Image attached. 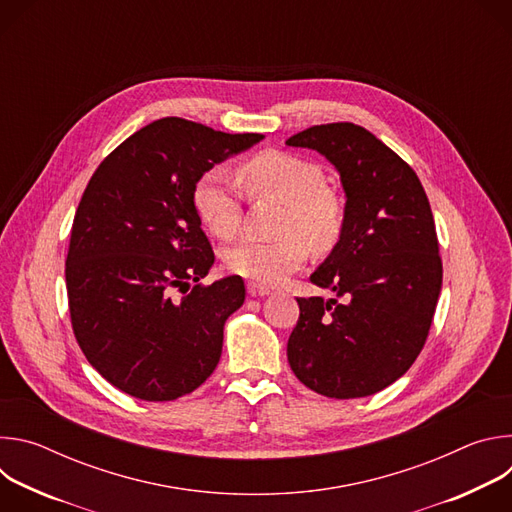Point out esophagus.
Segmentation results:
<instances>
[{
  "instance_id": "1",
  "label": "esophagus",
  "mask_w": 512,
  "mask_h": 512,
  "mask_svg": "<svg viewBox=\"0 0 512 512\" xmlns=\"http://www.w3.org/2000/svg\"><path fill=\"white\" fill-rule=\"evenodd\" d=\"M247 291L251 298H263V296H269V287L265 285H259V283H249L247 285Z\"/></svg>"
}]
</instances>
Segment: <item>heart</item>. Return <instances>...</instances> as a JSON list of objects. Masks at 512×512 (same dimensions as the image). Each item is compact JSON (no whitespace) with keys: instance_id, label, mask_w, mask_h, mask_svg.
Instances as JSON below:
<instances>
[{"instance_id":"1","label":"heart","mask_w":512,"mask_h":512,"mask_svg":"<svg viewBox=\"0 0 512 512\" xmlns=\"http://www.w3.org/2000/svg\"><path fill=\"white\" fill-rule=\"evenodd\" d=\"M237 180L253 196H269L285 202L277 241L245 239L225 253V265L235 275L265 285L279 283L296 271L314 245H330L342 229V202L326 188L318 164L300 156L269 150L261 152L237 170ZM194 210L204 227L221 239H231L241 223V200L235 180L223 170L202 174L192 192Z\"/></svg>"}]
</instances>
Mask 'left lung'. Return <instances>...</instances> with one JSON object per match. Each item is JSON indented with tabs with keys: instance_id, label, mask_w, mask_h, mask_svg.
<instances>
[{
	"instance_id": "obj_1",
	"label": "left lung",
	"mask_w": 512,
	"mask_h": 512,
	"mask_svg": "<svg viewBox=\"0 0 512 512\" xmlns=\"http://www.w3.org/2000/svg\"><path fill=\"white\" fill-rule=\"evenodd\" d=\"M285 143L330 160L346 192L340 239L310 275L336 298H298L289 367L324 397L375 395L419 356L442 291L429 200L411 166L360 125H314Z\"/></svg>"
}]
</instances>
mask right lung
<instances>
[{"instance_id":"obj_1","label":"right lung","mask_w":512,"mask_h":512,"mask_svg":"<svg viewBox=\"0 0 512 512\" xmlns=\"http://www.w3.org/2000/svg\"><path fill=\"white\" fill-rule=\"evenodd\" d=\"M261 139L164 117L117 145L89 180L64 267L68 310L87 360L119 391L174 401L216 369L245 285L239 275L200 283L214 253L192 192L214 164Z\"/></svg>"}]
</instances>
